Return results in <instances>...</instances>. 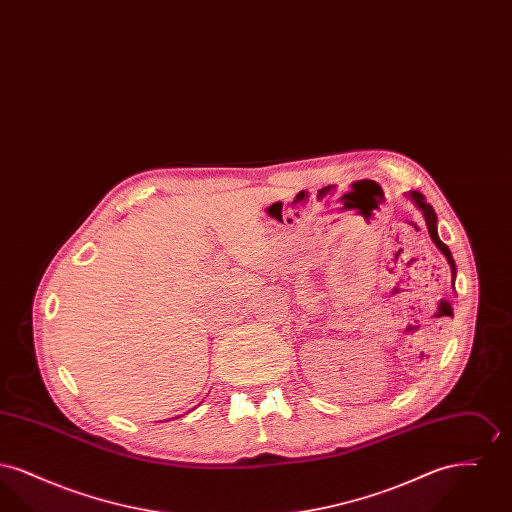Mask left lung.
<instances>
[{
    "label": "left lung",
    "mask_w": 512,
    "mask_h": 512,
    "mask_svg": "<svg viewBox=\"0 0 512 512\" xmlns=\"http://www.w3.org/2000/svg\"><path fill=\"white\" fill-rule=\"evenodd\" d=\"M411 197H413L414 203H416V207L422 211V215H424V219H426V226H428V232H430V238H432V242L438 245L439 251L445 255V259H447V263H449V267H451V276H453V280H455V274H457V267H455V261H453V255H451V251H449V247L443 244L441 240H439L438 236V217H436V211H434V207L424 199V195L420 194V192H411Z\"/></svg>",
    "instance_id": "1"
}]
</instances>
